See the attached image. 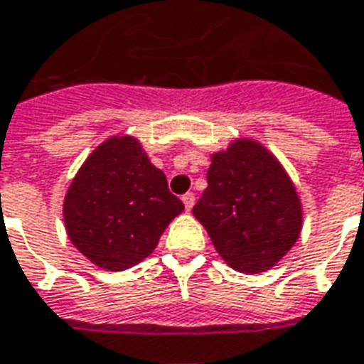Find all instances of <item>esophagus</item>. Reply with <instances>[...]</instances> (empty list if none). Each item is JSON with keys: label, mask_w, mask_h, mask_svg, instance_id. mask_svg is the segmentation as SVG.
<instances>
[{"label": "esophagus", "mask_w": 364, "mask_h": 364, "mask_svg": "<svg viewBox=\"0 0 364 364\" xmlns=\"http://www.w3.org/2000/svg\"><path fill=\"white\" fill-rule=\"evenodd\" d=\"M183 204H185V208L191 210L195 206V195L193 193H187V195H183Z\"/></svg>", "instance_id": "obj_1"}]
</instances>
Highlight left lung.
Wrapping results in <instances>:
<instances>
[{"label":"left lung","mask_w":364,"mask_h":364,"mask_svg":"<svg viewBox=\"0 0 364 364\" xmlns=\"http://www.w3.org/2000/svg\"><path fill=\"white\" fill-rule=\"evenodd\" d=\"M208 187L193 214L220 257L237 272L258 274L279 262L301 231V203L279 161L252 141L212 156Z\"/></svg>","instance_id":"obj_1"}]
</instances>
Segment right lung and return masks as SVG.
<instances>
[{
  "label": "right lung",
  "instance_id": "obj_1",
  "mask_svg": "<svg viewBox=\"0 0 364 364\" xmlns=\"http://www.w3.org/2000/svg\"><path fill=\"white\" fill-rule=\"evenodd\" d=\"M183 208L139 142L114 136L94 150L73 179L63 218L69 239L90 262L121 272L156 249Z\"/></svg>",
  "mask_w": 364,
  "mask_h": 364
}]
</instances>
